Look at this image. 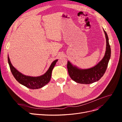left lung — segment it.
<instances>
[{
  "label": "left lung",
  "instance_id": "8db88e82",
  "mask_svg": "<svg viewBox=\"0 0 122 122\" xmlns=\"http://www.w3.org/2000/svg\"><path fill=\"white\" fill-rule=\"evenodd\" d=\"M106 40V48L104 57L95 67L88 69H79L73 66L68 61L67 69L71 78L74 81L81 84H90L96 82L104 75L108 66L111 54V49L107 33L104 30Z\"/></svg>",
  "mask_w": 122,
  "mask_h": 122
}]
</instances>
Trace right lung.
Here are the masks:
<instances>
[{"label":"right lung","instance_id":"add662e5","mask_svg":"<svg viewBox=\"0 0 122 122\" xmlns=\"http://www.w3.org/2000/svg\"><path fill=\"white\" fill-rule=\"evenodd\" d=\"M8 60L11 72L15 78L18 81V82L23 85L24 86L33 90L41 88L49 82L52 71L57 61V60L53 61L49 69L44 75L38 77H31L24 75L17 71L11 64L9 56L8 57Z\"/></svg>","mask_w":122,"mask_h":122}]
</instances>
